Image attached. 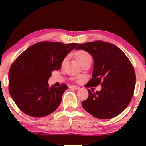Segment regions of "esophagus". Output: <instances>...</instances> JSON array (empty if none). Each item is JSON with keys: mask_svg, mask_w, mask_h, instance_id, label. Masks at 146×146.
Listing matches in <instances>:
<instances>
[{"mask_svg": "<svg viewBox=\"0 0 146 146\" xmlns=\"http://www.w3.org/2000/svg\"><path fill=\"white\" fill-rule=\"evenodd\" d=\"M70 88L72 89H74V90H79L80 87L78 86H75V85H71Z\"/></svg>", "mask_w": 146, "mask_h": 146, "instance_id": "esophagus-1", "label": "esophagus"}]
</instances>
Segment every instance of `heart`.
<instances>
[{
    "instance_id": "obj_1",
    "label": "heart",
    "mask_w": 146,
    "mask_h": 146,
    "mask_svg": "<svg viewBox=\"0 0 146 146\" xmlns=\"http://www.w3.org/2000/svg\"><path fill=\"white\" fill-rule=\"evenodd\" d=\"M76 57L78 60L79 61V62L81 64L84 60H85L87 58H91V56L87 52L84 50H80L76 54Z\"/></svg>"
}]
</instances>
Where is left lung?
Masks as SVG:
<instances>
[{
    "instance_id": "obj_1",
    "label": "left lung",
    "mask_w": 146,
    "mask_h": 146,
    "mask_svg": "<svg viewBox=\"0 0 146 146\" xmlns=\"http://www.w3.org/2000/svg\"><path fill=\"white\" fill-rule=\"evenodd\" d=\"M76 50L86 51L93 58L92 76L86 86H102L94 93L88 90L83 108L98 119L118 115L130 102L135 88V74L128 58L116 46L100 40L80 44Z\"/></svg>"
}]
</instances>
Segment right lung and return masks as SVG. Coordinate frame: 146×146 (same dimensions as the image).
<instances>
[{
    "mask_svg": "<svg viewBox=\"0 0 146 146\" xmlns=\"http://www.w3.org/2000/svg\"><path fill=\"white\" fill-rule=\"evenodd\" d=\"M78 43L40 42L23 52L9 72V90L19 108L32 117H41L54 112L60 104L68 86L49 87L52 72L58 70L64 59Z\"/></svg>",
    "mask_w": 146,
    "mask_h": 146,
    "instance_id": "add662e5",
    "label": "right lung"
}]
</instances>
